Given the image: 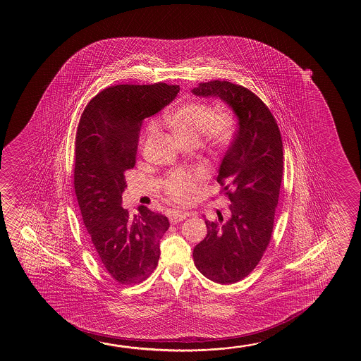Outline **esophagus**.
Here are the masks:
<instances>
[{
    "label": "esophagus",
    "mask_w": 361,
    "mask_h": 361,
    "mask_svg": "<svg viewBox=\"0 0 361 361\" xmlns=\"http://www.w3.org/2000/svg\"><path fill=\"white\" fill-rule=\"evenodd\" d=\"M188 217V214L183 212H176L170 213V216H169V219H170V222L173 223V224H176V223L183 222V219H186Z\"/></svg>",
    "instance_id": "34e87169"
}]
</instances>
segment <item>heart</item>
I'll return each instance as SVG.
<instances>
[{
  "instance_id": "heart-1",
  "label": "heart",
  "mask_w": 361,
  "mask_h": 361,
  "mask_svg": "<svg viewBox=\"0 0 361 361\" xmlns=\"http://www.w3.org/2000/svg\"><path fill=\"white\" fill-rule=\"evenodd\" d=\"M163 122L180 143H198L202 137L216 149L227 148L237 126L234 114L227 106L218 104L212 109L211 104L201 101H190L168 109L164 114ZM152 130L150 126L147 134ZM196 180V173H173L169 180V193L181 201L188 200L192 195Z\"/></svg>"
}]
</instances>
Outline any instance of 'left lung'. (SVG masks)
I'll use <instances>...</instances> for the list:
<instances>
[{"label": "left lung", "mask_w": 361, "mask_h": 361, "mask_svg": "<svg viewBox=\"0 0 361 361\" xmlns=\"http://www.w3.org/2000/svg\"><path fill=\"white\" fill-rule=\"evenodd\" d=\"M192 94L222 99L238 118L217 176L231 217L223 224L204 219L207 235L193 249L203 276L231 285L255 269L271 239L283 170L281 133L267 104L240 85L214 80Z\"/></svg>", "instance_id": "1"}]
</instances>
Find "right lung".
<instances>
[{
  "instance_id": "1",
  "label": "right lung",
  "mask_w": 361,
  "mask_h": 361,
  "mask_svg": "<svg viewBox=\"0 0 361 361\" xmlns=\"http://www.w3.org/2000/svg\"><path fill=\"white\" fill-rule=\"evenodd\" d=\"M178 85H117L90 101L75 142L74 188L99 262L122 285L144 281L157 267L168 218L139 206L122 207L124 171L134 168L143 119L178 94Z\"/></svg>"
}]
</instances>
